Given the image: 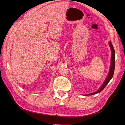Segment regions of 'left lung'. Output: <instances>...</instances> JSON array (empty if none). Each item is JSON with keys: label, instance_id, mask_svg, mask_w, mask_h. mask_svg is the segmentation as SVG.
Wrapping results in <instances>:
<instances>
[{"label": "left lung", "instance_id": "1", "mask_svg": "<svg viewBox=\"0 0 125 125\" xmlns=\"http://www.w3.org/2000/svg\"><path fill=\"white\" fill-rule=\"evenodd\" d=\"M109 45L110 47L112 54H111L110 68V70H109V73L108 74V76H107V78H106L105 81H104V83L102 85V86L100 88V89L99 90L97 91L96 92H94V93L89 94L86 95H94V94H96L100 93V92H101L105 88V87L106 86V85L109 82L110 80L113 78V76L114 73V71H115V50L113 47V45L112 43H111V42H109Z\"/></svg>", "mask_w": 125, "mask_h": 125}]
</instances>
